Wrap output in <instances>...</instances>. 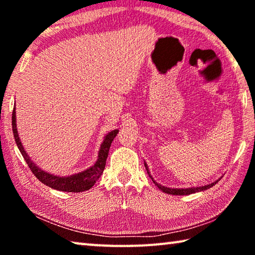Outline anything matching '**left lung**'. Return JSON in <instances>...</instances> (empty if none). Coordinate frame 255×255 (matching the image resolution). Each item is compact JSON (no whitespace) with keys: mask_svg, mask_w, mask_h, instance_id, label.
Instances as JSON below:
<instances>
[{"mask_svg":"<svg viewBox=\"0 0 255 255\" xmlns=\"http://www.w3.org/2000/svg\"><path fill=\"white\" fill-rule=\"evenodd\" d=\"M145 167L146 170H147V173L149 174L148 172V167H147V164L145 163ZM150 176V174H149ZM150 179L153 180L152 176H150ZM153 182L157 185L158 189H161L163 192L165 193H169V195H173V196H184V195H190V193H195V192H199V191H202V190H207L209 189L210 187H213V185L216 184V182H218V181H216V182L214 183H210L208 185H205V187H199V188H189V189H171V188H166V187H163V185L158 184L157 182H155V181L153 180Z\"/></svg>","mask_w":255,"mask_h":255,"instance_id":"left-lung-1","label":"left lung"}]
</instances>
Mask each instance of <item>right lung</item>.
I'll return each instance as SVG.
<instances>
[{"mask_svg": "<svg viewBox=\"0 0 255 255\" xmlns=\"http://www.w3.org/2000/svg\"><path fill=\"white\" fill-rule=\"evenodd\" d=\"M12 131H13L15 143L18 145V148L20 149L21 154L24 158V161L27 162L29 169L31 170L32 173L36 175V178L46 185H48L49 188H53L56 190H59V191H66V192H82L86 191V190L91 189L94 183L97 182L98 179L100 178L101 174L103 173V170L106 167V161L108 157V153H109V148L111 146L112 140L114 138L117 136L118 129L116 130H112L111 132L108 133L106 136L105 140L101 145V148L99 150L98 155V161L92 167H90L84 172L79 174H74L72 176H67V178H60V176H55L51 175L47 172L41 171L40 169L34 165L31 159L29 158L28 154L25 153L23 149V146L21 144L20 138L18 135V130H16V124H15V107L13 108V112H12Z\"/></svg>", "mask_w": 255, "mask_h": 255, "instance_id": "obj_1", "label": "right lung"}]
</instances>
